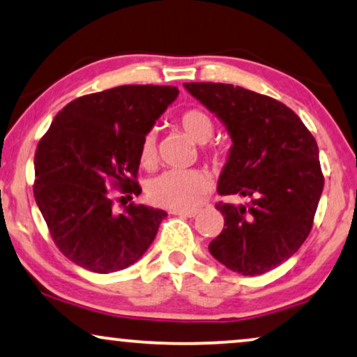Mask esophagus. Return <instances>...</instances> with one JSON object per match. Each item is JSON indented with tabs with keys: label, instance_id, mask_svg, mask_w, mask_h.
<instances>
[{
	"label": "esophagus",
	"instance_id": "obj_1",
	"mask_svg": "<svg viewBox=\"0 0 357 357\" xmlns=\"http://www.w3.org/2000/svg\"><path fill=\"white\" fill-rule=\"evenodd\" d=\"M172 215H178V216H185V218H193V216H197V210H172L170 211Z\"/></svg>",
	"mask_w": 357,
	"mask_h": 357
}]
</instances>
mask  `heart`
Here are the masks:
<instances>
[{
  "label": "heart",
  "instance_id": "1",
  "mask_svg": "<svg viewBox=\"0 0 357 357\" xmlns=\"http://www.w3.org/2000/svg\"><path fill=\"white\" fill-rule=\"evenodd\" d=\"M178 126L197 144H206L215 132V124L205 111L187 109L180 114ZM141 164L152 167L157 159L155 132L149 131L141 142ZM211 180L208 174L197 169H170L165 170L147 183V197L155 205L170 210H187L195 206L210 190Z\"/></svg>",
  "mask_w": 357,
  "mask_h": 357
}]
</instances>
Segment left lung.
<instances>
[{
  "mask_svg": "<svg viewBox=\"0 0 357 357\" xmlns=\"http://www.w3.org/2000/svg\"><path fill=\"white\" fill-rule=\"evenodd\" d=\"M228 129V160L220 195L248 198L218 203L225 228L211 256L243 275H261L294 256L313 226L323 192L318 146L297 114L271 96L228 83H183Z\"/></svg>",
  "mask_w": 357,
  "mask_h": 357,
  "instance_id": "8db88e82",
  "label": "left lung"
}]
</instances>
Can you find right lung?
Here are the masks:
<instances>
[{"instance_id":"add662e5","label":"right lung","mask_w":357,"mask_h":357,"mask_svg":"<svg viewBox=\"0 0 357 357\" xmlns=\"http://www.w3.org/2000/svg\"><path fill=\"white\" fill-rule=\"evenodd\" d=\"M178 96L177 86L123 85L80 96L54 118L34 155V198L55 246L96 274L142 257L167 213L129 203L116 215L109 185L139 195L142 137Z\"/></svg>"}]
</instances>
